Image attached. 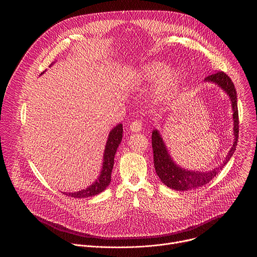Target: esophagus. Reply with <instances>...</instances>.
I'll return each instance as SVG.
<instances>
[{
	"mask_svg": "<svg viewBox=\"0 0 257 257\" xmlns=\"http://www.w3.org/2000/svg\"><path fill=\"white\" fill-rule=\"evenodd\" d=\"M129 129L132 131V132H139L142 130V123L138 120H135L133 121L131 124H130V127Z\"/></svg>",
	"mask_w": 257,
	"mask_h": 257,
	"instance_id": "34e87169",
	"label": "esophagus"
}]
</instances>
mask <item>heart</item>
<instances>
[{"instance_id":"heart-1","label":"heart","mask_w":257,"mask_h":257,"mask_svg":"<svg viewBox=\"0 0 257 257\" xmlns=\"http://www.w3.org/2000/svg\"><path fill=\"white\" fill-rule=\"evenodd\" d=\"M168 71V67L165 64L162 63H151L143 66L139 73H138V77L143 80V81H156L158 78L163 76L165 73ZM177 73L175 71H170L168 74L165 76L161 88H160V94L164 95L167 93L176 83L177 80Z\"/></svg>"}]
</instances>
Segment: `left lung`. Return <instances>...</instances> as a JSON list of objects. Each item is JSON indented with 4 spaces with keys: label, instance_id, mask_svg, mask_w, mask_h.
<instances>
[{
    "label": "left lung",
    "instance_id": "obj_1",
    "mask_svg": "<svg viewBox=\"0 0 257 257\" xmlns=\"http://www.w3.org/2000/svg\"><path fill=\"white\" fill-rule=\"evenodd\" d=\"M204 81L215 83L221 87L230 97L232 101L233 109V121H234V143L231 151L226 157L223 164L219 165L217 168L209 172H195L182 169L177 166L169 155L166 145L161 137V134L158 130H154L152 134V143L154 151V163L155 169L160 177L161 181L168 187L178 190L184 191L188 189H194L200 186H203L210 182L221 171L224 166L230 161L231 157L236 151V146L239 136V116H238V105H237V91L234 83L231 78L223 71H217L212 74L205 77Z\"/></svg>",
    "mask_w": 257,
    "mask_h": 257
}]
</instances>
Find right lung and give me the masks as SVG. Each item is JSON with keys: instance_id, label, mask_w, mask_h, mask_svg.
<instances>
[{"instance_id": "right-lung-1", "label": "right lung", "mask_w": 257, "mask_h": 257, "mask_svg": "<svg viewBox=\"0 0 257 257\" xmlns=\"http://www.w3.org/2000/svg\"><path fill=\"white\" fill-rule=\"evenodd\" d=\"M122 136H123L122 124H118L116 127L112 129L111 132H109L107 141L105 143L102 169L99 177L95 180L93 184H91L86 189H83L77 192H69V193L65 192L64 194L74 198H85V197L94 196L102 192L108 186L109 183H111V175L114 167V159L117 153V149L119 148V144L122 141Z\"/></svg>"}]
</instances>
